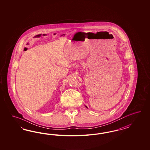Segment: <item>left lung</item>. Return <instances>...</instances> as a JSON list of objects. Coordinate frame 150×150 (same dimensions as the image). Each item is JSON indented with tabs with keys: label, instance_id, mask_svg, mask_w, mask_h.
Here are the masks:
<instances>
[{
	"label": "left lung",
	"instance_id": "obj_1",
	"mask_svg": "<svg viewBox=\"0 0 150 150\" xmlns=\"http://www.w3.org/2000/svg\"><path fill=\"white\" fill-rule=\"evenodd\" d=\"M85 107H86V108H87V106H86V105H85Z\"/></svg>",
	"mask_w": 150,
	"mask_h": 150
}]
</instances>
